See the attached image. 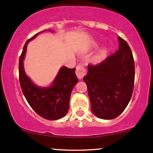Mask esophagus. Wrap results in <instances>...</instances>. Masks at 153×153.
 Returning <instances> with one entry per match:
<instances>
[{"label": "esophagus", "mask_w": 153, "mask_h": 153, "mask_svg": "<svg viewBox=\"0 0 153 153\" xmlns=\"http://www.w3.org/2000/svg\"><path fill=\"white\" fill-rule=\"evenodd\" d=\"M75 73H76L77 77L79 79H82L83 78L84 75H85V69L84 68V65L82 64H79L76 67V70H75Z\"/></svg>", "instance_id": "1"}]
</instances>
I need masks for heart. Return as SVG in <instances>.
I'll list each match as a JSON object with an SVG mask.
<instances>
[{"instance_id":"obj_1","label":"heart","mask_w":153,"mask_h":153,"mask_svg":"<svg viewBox=\"0 0 153 153\" xmlns=\"http://www.w3.org/2000/svg\"><path fill=\"white\" fill-rule=\"evenodd\" d=\"M102 54H103V51H101V52H100L99 53L97 54V55H96V57H94L95 60H98V59H100V57H101V55H102Z\"/></svg>"}]
</instances>
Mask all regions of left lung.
I'll list each match as a JSON object with an SVG mask.
<instances>
[{
    "instance_id": "obj_1",
    "label": "left lung",
    "mask_w": 153,
    "mask_h": 153,
    "mask_svg": "<svg viewBox=\"0 0 153 153\" xmlns=\"http://www.w3.org/2000/svg\"><path fill=\"white\" fill-rule=\"evenodd\" d=\"M119 47L103 62L88 65L83 77L91 110L99 118L112 119L124 111L134 85V61L127 42L118 37Z\"/></svg>"
}]
</instances>
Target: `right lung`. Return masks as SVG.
<instances>
[{
    "label": "right lung",
    "mask_w": 153,
    "mask_h": 153,
    "mask_svg": "<svg viewBox=\"0 0 153 153\" xmlns=\"http://www.w3.org/2000/svg\"><path fill=\"white\" fill-rule=\"evenodd\" d=\"M40 32L26 41L19 57V82L23 94L32 109L44 119L56 120L62 118L69 109V101L72 90L78 79L75 75V68L62 67L50 88L37 87L26 76L24 69V56L29 42Z\"/></svg>",
    "instance_id": "right-lung-1"
}]
</instances>
